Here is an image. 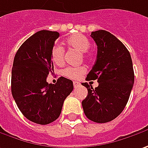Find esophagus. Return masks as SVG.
<instances>
[{
	"mask_svg": "<svg viewBox=\"0 0 148 148\" xmlns=\"http://www.w3.org/2000/svg\"><path fill=\"white\" fill-rule=\"evenodd\" d=\"M80 85V83L79 82H76V81H74V88H77L78 86H79Z\"/></svg>",
	"mask_w": 148,
	"mask_h": 148,
	"instance_id": "34e87169",
	"label": "esophagus"
}]
</instances>
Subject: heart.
<instances>
[{
  "instance_id": "1",
  "label": "heart",
  "mask_w": 148,
  "mask_h": 148,
  "mask_svg": "<svg viewBox=\"0 0 148 148\" xmlns=\"http://www.w3.org/2000/svg\"><path fill=\"white\" fill-rule=\"evenodd\" d=\"M66 43L69 46L72 48L76 49L82 53L87 52L90 47V42L86 36L76 34L74 36L69 37L66 40ZM84 55L88 58V55L84 53ZM64 48L60 45H55L51 50V58L52 60L56 64H62L64 62ZM86 72V68L84 66L79 67H66L63 70V75L73 79H78L81 78Z\"/></svg>"
}]
</instances>
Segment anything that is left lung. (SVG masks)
<instances>
[{"mask_svg": "<svg viewBox=\"0 0 148 148\" xmlns=\"http://www.w3.org/2000/svg\"><path fill=\"white\" fill-rule=\"evenodd\" d=\"M98 46L97 59L86 80L98 79L93 88L87 83L88 95L82 101L84 114L89 120L104 123L115 119L128 101L134 84L132 58L125 45L108 31L91 33Z\"/></svg>", "mask_w": 148, "mask_h": 148, "instance_id": "left-lung-1", "label": "left lung"}]
</instances>
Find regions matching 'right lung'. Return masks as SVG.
<instances>
[{"label": "right lung", "instance_id": "obj_1", "mask_svg": "<svg viewBox=\"0 0 148 148\" xmlns=\"http://www.w3.org/2000/svg\"><path fill=\"white\" fill-rule=\"evenodd\" d=\"M60 37L57 31L40 30L17 50L11 71V93L26 119L46 125L58 119L64 99L74 89L72 80L64 77L55 84L46 79L54 71L51 50Z\"/></svg>", "mask_w": 148, "mask_h": 148}]
</instances>
